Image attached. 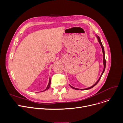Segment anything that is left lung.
Masks as SVG:
<instances>
[{"instance_id": "1", "label": "left lung", "mask_w": 123, "mask_h": 123, "mask_svg": "<svg viewBox=\"0 0 123 123\" xmlns=\"http://www.w3.org/2000/svg\"><path fill=\"white\" fill-rule=\"evenodd\" d=\"M96 36L98 40V42H99V43H100V45H101V48H102V52H103V64H104V69H103V72H102V74H101V76H100V78H99V79L97 80V82L94 84L93 86H91V87H88V88H85V89H78V88H74V87H72V86H71H71V88H73V89H74L78 90H88V89H90L92 88L93 87H94L95 85H96L97 84V83L99 82V80H100V79H101V77H102L103 74L104 73V71H105V68H106V60H105V51H104V47H103V46L102 43V42H101V39H100V38L99 36H98L97 35H96Z\"/></svg>"}]
</instances>
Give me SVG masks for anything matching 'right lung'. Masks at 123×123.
<instances>
[{"label": "right lung", "instance_id": "add662e5", "mask_svg": "<svg viewBox=\"0 0 123 123\" xmlns=\"http://www.w3.org/2000/svg\"><path fill=\"white\" fill-rule=\"evenodd\" d=\"M50 84H51V79H50V78H49V83H48V85H47V88L45 89L44 91H41V92H43V91H46V90H47L49 88V87H50Z\"/></svg>", "mask_w": 123, "mask_h": 123}]
</instances>
